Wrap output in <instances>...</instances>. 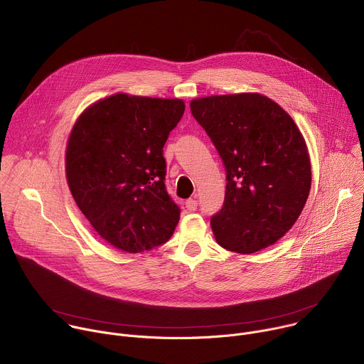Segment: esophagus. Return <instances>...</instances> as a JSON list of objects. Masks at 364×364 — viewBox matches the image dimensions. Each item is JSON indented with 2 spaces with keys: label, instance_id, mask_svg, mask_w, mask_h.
<instances>
[{
  "label": "esophagus",
  "instance_id": "34e87169",
  "mask_svg": "<svg viewBox=\"0 0 364 364\" xmlns=\"http://www.w3.org/2000/svg\"><path fill=\"white\" fill-rule=\"evenodd\" d=\"M197 205H198V203H197V200H194V198H188V200L186 201V209H187L188 212H196V210H197Z\"/></svg>",
  "mask_w": 364,
  "mask_h": 364
}]
</instances>
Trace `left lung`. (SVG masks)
<instances>
[{"label":"left lung","mask_w":364,"mask_h":364,"mask_svg":"<svg viewBox=\"0 0 364 364\" xmlns=\"http://www.w3.org/2000/svg\"><path fill=\"white\" fill-rule=\"evenodd\" d=\"M190 109L226 170L223 207L210 220L218 243L237 253L274 245L299 218L311 188L309 155L298 127L259 93L200 97Z\"/></svg>","instance_id":"obj_1"}]
</instances>
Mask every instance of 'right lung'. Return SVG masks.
I'll list each match as a JSON object with an SVG mask.
<instances>
[{"label": "right lung", "instance_id": "1", "mask_svg": "<svg viewBox=\"0 0 364 364\" xmlns=\"http://www.w3.org/2000/svg\"><path fill=\"white\" fill-rule=\"evenodd\" d=\"M181 99L117 93L89 107L66 148L72 196L92 228L115 247L139 253L166 243L180 207L166 188L163 148Z\"/></svg>", "mask_w": 364, "mask_h": 364}]
</instances>
